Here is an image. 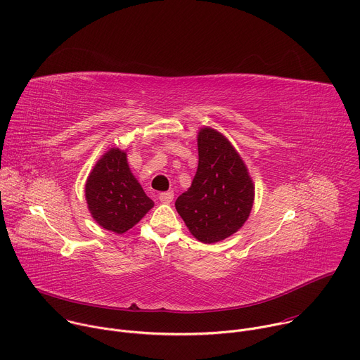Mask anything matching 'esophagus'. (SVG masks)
Wrapping results in <instances>:
<instances>
[{
	"mask_svg": "<svg viewBox=\"0 0 360 360\" xmlns=\"http://www.w3.org/2000/svg\"><path fill=\"white\" fill-rule=\"evenodd\" d=\"M172 199H174V193L171 191L160 193V200L164 203H169V202H172Z\"/></svg>",
	"mask_w": 360,
	"mask_h": 360,
	"instance_id": "obj_1",
	"label": "esophagus"
}]
</instances>
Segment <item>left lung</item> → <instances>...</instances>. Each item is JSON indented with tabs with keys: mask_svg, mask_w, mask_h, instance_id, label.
Segmentation results:
<instances>
[{
	"mask_svg": "<svg viewBox=\"0 0 360 360\" xmlns=\"http://www.w3.org/2000/svg\"><path fill=\"white\" fill-rule=\"evenodd\" d=\"M198 155L192 185L178 196L175 208L198 240L214 243L245 224L255 189L239 153L218 131L200 129Z\"/></svg>",
	"mask_w": 360,
	"mask_h": 360,
	"instance_id": "obj_1",
	"label": "left lung"
}]
</instances>
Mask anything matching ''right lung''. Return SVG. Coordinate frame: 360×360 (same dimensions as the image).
I'll return each mask as SVG.
<instances>
[{"label": "right lung", "mask_w": 360, "mask_h": 360, "mask_svg": "<svg viewBox=\"0 0 360 360\" xmlns=\"http://www.w3.org/2000/svg\"><path fill=\"white\" fill-rule=\"evenodd\" d=\"M85 198L92 218L108 231L124 233L153 207L131 174L127 153L110 149L96 162L85 184Z\"/></svg>", "instance_id": "right-lung-1"}]
</instances>
